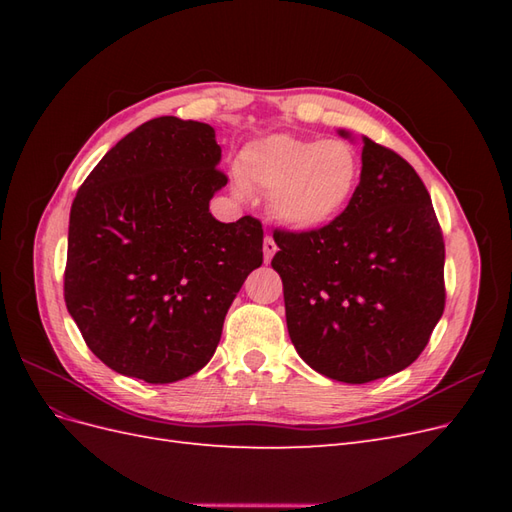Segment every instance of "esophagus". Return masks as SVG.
Wrapping results in <instances>:
<instances>
[{
  "instance_id": "esophagus-1",
  "label": "esophagus",
  "mask_w": 512,
  "mask_h": 512,
  "mask_svg": "<svg viewBox=\"0 0 512 512\" xmlns=\"http://www.w3.org/2000/svg\"><path fill=\"white\" fill-rule=\"evenodd\" d=\"M262 252H265V262H271L273 254L277 252V243L273 241V237H265V243H262Z\"/></svg>"
}]
</instances>
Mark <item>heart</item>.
Masks as SVG:
<instances>
[{
    "label": "heart",
    "mask_w": 512,
    "mask_h": 512,
    "mask_svg": "<svg viewBox=\"0 0 512 512\" xmlns=\"http://www.w3.org/2000/svg\"><path fill=\"white\" fill-rule=\"evenodd\" d=\"M239 177L271 194L269 211L282 226L320 230L342 218L363 177L361 153L344 138L275 134L245 147Z\"/></svg>",
    "instance_id": "b5f03b06"
}]
</instances>
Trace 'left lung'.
I'll return each instance as SVG.
<instances>
[{
	"label": "left lung",
	"instance_id": "1",
	"mask_svg": "<svg viewBox=\"0 0 512 512\" xmlns=\"http://www.w3.org/2000/svg\"><path fill=\"white\" fill-rule=\"evenodd\" d=\"M348 136V132H339ZM363 177L342 218L273 230L288 335L318 374L348 384L412 365L444 312V239L416 170L363 136Z\"/></svg>",
	"mask_w": 512,
	"mask_h": 512
}]
</instances>
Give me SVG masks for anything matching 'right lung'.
Masks as SVG:
<instances>
[{
	"mask_svg": "<svg viewBox=\"0 0 512 512\" xmlns=\"http://www.w3.org/2000/svg\"><path fill=\"white\" fill-rule=\"evenodd\" d=\"M209 123L158 117L106 153L70 209L64 299L85 344L117 374L168 384L203 369L262 224L218 222L228 177Z\"/></svg>",
	"mask_w": 512,
	"mask_h": 512,
	"instance_id": "1",
	"label": "right lung"
}]
</instances>
